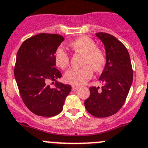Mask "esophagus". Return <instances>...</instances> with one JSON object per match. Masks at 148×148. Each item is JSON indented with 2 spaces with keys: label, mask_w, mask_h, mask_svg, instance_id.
Returning a JSON list of instances; mask_svg holds the SVG:
<instances>
[{
  "label": "esophagus",
  "mask_w": 148,
  "mask_h": 148,
  "mask_svg": "<svg viewBox=\"0 0 148 148\" xmlns=\"http://www.w3.org/2000/svg\"><path fill=\"white\" fill-rule=\"evenodd\" d=\"M77 88H78V86H73L72 87H71V88H72V90H75Z\"/></svg>",
  "instance_id": "obj_1"
}]
</instances>
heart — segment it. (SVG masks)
<instances>
[{"label": "heart", "mask_w": 148, "mask_h": 148, "mask_svg": "<svg viewBox=\"0 0 148 148\" xmlns=\"http://www.w3.org/2000/svg\"><path fill=\"white\" fill-rule=\"evenodd\" d=\"M70 47L75 52L82 53L81 68H73L65 73L64 79L73 86H79L86 83L92 77L93 70L101 71L106 63V54L102 48L97 46L95 41L88 36H82L71 41ZM56 65L64 69L69 65V54L63 48L59 47L54 54Z\"/></svg>", "instance_id": "heart-1"}]
</instances>
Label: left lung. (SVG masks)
I'll use <instances>...</instances> for the list:
<instances>
[{
	"label": "left lung",
	"mask_w": 148,
	"mask_h": 148,
	"mask_svg": "<svg viewBox=\"0 0 148 148\" xmlns=\"http://www.w3.org/2000/svg\"><path fill=\"white\" fill-rule=\"evenodd\" d=\"M96 35L106 49V63L99 79L102 88H90L85 107L94 116L103 118L115 114L124 105L133 82V70L128 51L120 41L107 33Z\"/></svg>",
	"instance_id": "8db88e82"
}]
</instances>
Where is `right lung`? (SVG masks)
<instances>
[{
    "mask_svg": "<svg viewBox=\"0 0 148 148\" xmlns=\"http://www.w3.org/2000/svg\"><path fill=\"white\" fill-rule=\"evenodd\" d=\"M64 40L60 34L40 33L26 39L17 53L14 74L23 101L40 116L58 115L71 86L57 81L62 77L55 68L54 54ZM55 82V88L48 85Z\"/></svg>",
    "mask_w": 148,
    "mask_h": 148,
    "instance_id": "right-lung-1",
    "label": "right lung"
}]
</instances>
